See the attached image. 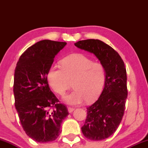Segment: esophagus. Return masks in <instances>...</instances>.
Wrapping results in <instances>:
<instances>
[{
    "mask_svg": "<svg viewBox=\"0 0 148 148\" xmlns=\"http://www.w3.org/2000/svg\"><path fill=\"white\" fill-rule=\"evenodd\" d=\"M67 109H68L69 113H72V112L74 111V110L75 109V108H73V107H67Z\"/></svg>",
    "mask_w": 148,
    "mask_h": 148,
    "instance_id": "obj_1",
    "label": "esophagus"
}]
</instances>
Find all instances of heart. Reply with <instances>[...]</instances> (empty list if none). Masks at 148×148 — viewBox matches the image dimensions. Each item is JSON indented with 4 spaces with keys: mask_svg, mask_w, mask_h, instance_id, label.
<instances>
[{
    "mask_svg": "<svg viewBox=\"0 0 148 148\" xmlns=\"http://www.w3.org/2000/svg\"><path fill=\"white\" fill-rule=\"evenodd\" d=\"M60 65L61 68L52 66L49 69L47 81L59 95H64L73 84L74 90L64 97L66 102L76 105L85 100L92 102L99 97L106 80V71L101 62H93L84 54L74 53L64 58Z\"/></svg>",
    "mask_w": 148,
    "mask_h": 148,
    "instance_id": "b5f03b06",
    "label": "heart"
}]
</instances>
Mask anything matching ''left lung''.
Segmentation results:
<instances>
[{
  "instance_id": "1",
  "label": "left lung",
  "mask_w": 148,
  "mask_h": 148,
  "mask_svg": "<svg viewBox=\"0 0 148 148\" xmlns=\"http://www.w3.org/2000/svg\"><path fill=\"white\" fill-rule=\"evenodd\" d=\"M74 45L95 54L106 71L104 88L99 99L87 108V118L81 127L86 138L103 140L116 131L125 113L128 94L125 63L116 51L101 40L90 39Z\"/></svg>"
}]
</instances>
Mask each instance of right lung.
I'll use <instances>...</instances> for the list:
<instances>
[{
	"label": "right lung",
	"instance_id": "add662e5",
	"mask_svg": "<svg viewBox=\"0 0 148 148\" xmlns=\"http://www.w3.org/2000/svg\"><path fill=\"white\" fill-rule=\"evenodd\" d=\"M66 45L49 40L37 42L22 53L15 68V108L25 134L37 142L55 140L69 114L51 90L47 76L55 56Z\"/></svg>",
	"mask_w": 148,
	"mask_h": 148
}]
</instances>
